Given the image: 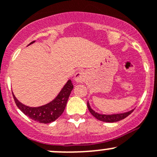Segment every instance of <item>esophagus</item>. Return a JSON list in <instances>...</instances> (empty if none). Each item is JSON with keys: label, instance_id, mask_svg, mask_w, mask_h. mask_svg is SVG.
Wrapping results in <instances>:
<instances>
[{"label": "esophagus", "instance_id": "1", "mask_svg": "<svg viewBox=\"0 0 157 157\" xmlns=\"http://www.w3.org/2000/svg\"><path fill=\"white\" fill-rule=\"evenodd\" d=\"M86 80V72L83 70H80L76 73L75 76H74V80L77 83H83Z\"/></svg>", "mask_w": 157, "mask_h": 157}]
</instances>
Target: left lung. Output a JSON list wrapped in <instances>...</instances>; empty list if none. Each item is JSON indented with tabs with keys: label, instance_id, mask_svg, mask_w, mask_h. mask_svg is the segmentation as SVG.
<instances>
[{
	"label": "left lung",
	"instance_id": "1",
	"mask_svg": "<svg viewBox=\"0 0 157 157\" xmlns=\"http://www.w3.org/2000/svg\"><path fill=\"white\" fill-rule=\"evenodd\" d=\"M87 108H88V110L90 111V114H91L94 118H96L97 119L99 120V121H105V122H116V121H121V120L124 119V118H126L127 116H128L135 109L134 108V109L131 110V111H128V112H124V113L104 115V114L98 113V112H96L95 111H94L91 108V107H90L89 101H87Z\"/></svg>",
	"mask_w": 157,
	"mask_h": 157
}]
</instances>
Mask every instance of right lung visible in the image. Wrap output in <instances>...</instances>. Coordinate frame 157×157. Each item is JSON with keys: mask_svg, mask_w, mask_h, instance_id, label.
Masks as SVG:
<instances>
[{"mask_svg": "<svg viewBox=\"0 0 157 157\" xmlns=\"http://www.w3.org/2000/svg\"><path fill=\"white\" fill-rule=\"evenodd\" d=\"M34 42L35 41L32 42L28 45L34 43ZM73 88H74V85H73L71 80H69L66 83L65 85L63 86L62 90L58 94V95L52 101L39 107L27 106V105L19 101L16 98V97L14 96L13 92L12 94L17 107L25 115H27L29 118H32V120L38 121V122L47 124V123H50L56 121L59 117L62 115L63 112H64L67 101H68L69 97H70Z\"/></svg>", "mask_w": 157, "mask_h": 157, "instance_id": "add662e5", "label": "right lung"}]
</instances>
